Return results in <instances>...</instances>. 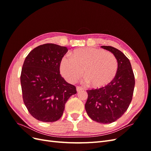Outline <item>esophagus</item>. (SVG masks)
Here are the masks:
<instances>
[{
	"label": "esophagus",
	"mask_w": 151,
	"mask_h": 151,
	"mask_svg": "<svg viewBox=\"0 0 151 151\" xmlns=\"http://www.w3.org/2000/svg\"><path fill=\"white\" fill-rule=\"evenodd\" d=\"M76 90H77V92H79V91H81V90H83V88H82L81 87H79V86H77V88H76Z\"/></svg>",
	"instance_id": "esophagus-1"
}]
</instances>
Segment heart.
<instances>
[{"label": "heart", "instance_id": "obj_1", "mask_svg": "<svg viewBox=\"0 0 151 151\" xmlns=\"http://www.w3.org/2000/svg\"><path fill=\"white\" fill-rule=\"evenodd\" d=\"M60 72L65 79L72 83L83 74L87 83L94 88L109 84L115 77L118 69L116 57L104 50L86 47L75 50L72 57L66 55L62 58Z\"/></svg>", "mask_w": 151, "mask_h": 151}]
</instances>
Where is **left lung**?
Returning <instances> with one entry per match:
<instances>
[{
  "label": "left lung",
  "mask_w": 151,
  "mask_h": 151,
  "mask_svg": "<svg viewBox=\"0 0 151 151\" xmlns=\"http://www.w3.org/2000/svg\"><path fill=\"white\" fill-rule=\"evenodd\" d=\"M115 55L118 62L115 77L103 88L87 90L88 98L86 111L93 120L100 123H111L127 111L133 96L135 77L130 60L119 50L101 46Z\"/></svg>",
  "instance_id": "8db88e82"
}]
</instances>
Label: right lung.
I'll return each instance as SVG.
<instances>
[{
    "label": "right lung",
    "mask_w": 151,
    "mask_h": 151,
    "mask_svg": "<svg viewBox=\"0 0 151 151\" xmlns=\"http://www.w3.org/2000/svg\"><path fill=\"white\" fill-rule=\"evenodd\" d=\"M68 50L47 43L31 50L25 58L21 74L22 98L29 113L39 121L60 119L67 100L77 93L76 87L60 74L62 58Z\"/></svg>",
    "instance_id": "obj_1"
}]
</instances>
